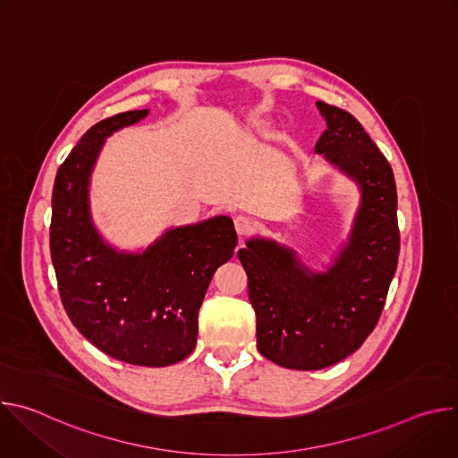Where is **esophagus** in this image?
I'll return each instance as SVG.
<instances>
[{
  "mask_svg": "<svg viewBox=\"0 0 458 458\" xmlns=\"http://www.w3.org/2000/svg\"><path fill=\"white\" fill-rule=\"evenodd\" d=\"M233 225H235V230L239 235H248L253 230V221L246 216H237L233 219Z\"/></svg>",
  "mask_w": 458,
  "mask_h": 458,
  "instance_id": "obj_1",
  "label": "esophagus"
}]
</instances>
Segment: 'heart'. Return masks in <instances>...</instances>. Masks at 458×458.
Wrapping results in <instances>:
<instances>
[{
	"instance_id": "1",
	"label": "heart",
	"mask_w": 458,
	"mask_h": 458,
	"mask_svg": "<svg viewBox=\"0 0 458 458\" xmlns=\"http://www.w3.org/2000/svg\"><path fill=\"white\" fill-rule=\"evenodd\" d=\"M259 126H260V128H263V130H265V128H267V124H259Z\"/></svg>"
}]
</instances>
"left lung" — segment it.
<instances>
[{
	"label": "left lung",
	"mask_w": 458,
	"mask_h": 458,
	"mask_svg": "<svg viewBox=\"0 0 458 458\" xmlns=\"http://www.w3.org/2000/svg\"><path fill=\"white\" fill-rule=\"evenodd\" d=\"M315 105L328 126L315 154L360 195L346 241L322 270L263 235L246 239L237 251L257 315L259 352L302 371L334 366L362 346L384 308L401 248L394 170L352 114Z\"/></svg>",
	"instance_id": "obj_1"
}]
</instances>
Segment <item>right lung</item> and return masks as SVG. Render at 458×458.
<instances>
[{"label":"right lung","instance_id":"add662e5","mask_svg":"<svg viewBox=\"0 0 458 458\" xmlns=\"http://www.w3.org/2000/svg\"><path fill=\"white\" fill-rule=\"evenodd\" d=\"M150 114L130 110L94 124L59 166L52 191L50 253L64 310L103 353L163 368L198 343V313L216 270L233 257L228 216L170 226L148 246L123 250L98 228L90 184L106 140Z\"/></svg>","mask_w":458,"mask_h":458}]
</instances>
